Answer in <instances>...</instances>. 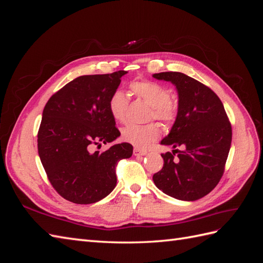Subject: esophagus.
Instances as JSON below:
<instances>
[{
    "mask_svg": "<svg viewBox=\"0 0 263 263\" xmlns=\"http://www.w3.org/2000/svg\"><path fill=\"white\" fill-rule=\"evenodd\" d=\"M134 155L135 156H145V155H147V151L139 149V148H134Z\"/></svg>",
    "mask_w": 263,
    "mask_h": 263,
    "instance_id": "1",
    "label": "esophagus"
}]
</instances>
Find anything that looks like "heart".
Listing matches in <instances>:
<instances>
[{
    "mask_svg": "<svg viewBox=\"0 0 263 263\" xmlns=\"http://www.w3.org/2000/svg\"><path fill=\"white\" fill-rule=\"evenodd\" d=\"M129 87L136 97L144 100L150 105V119L155 118L165 125L174 123L178 116V106L174 101L171 100V92L168 87L149 80L134 81L130 83ZM127 105H128V100L123 91L116 90L110 94L108 99V109L115 121H125ZM159 137H160V129L156 124H148L145 126L128 124L122 129V139L140 148L148 147Z\"/></svg>",
    "mask_w": 263,
    "mask_h": 263,
    "instance_id": "b5f03b06",
    "label": "heart"
}]
</instances>
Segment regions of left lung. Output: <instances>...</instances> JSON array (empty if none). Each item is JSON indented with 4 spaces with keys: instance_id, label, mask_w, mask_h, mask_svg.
Masks as SVG:
<instances>
[{
    "instance_id": "left-lung-1",
    "label": "left lung",
    "mask_w": 263,
    "mask_h": 263,
    "mask_svg": "<svg viewBox=\"0 0 263 263\" xmlns=\"http://www.w3.org/2000/svg\"><path fill=\"white\" fill-rule=\"evenodd\" d=\"M153 77L177 87L178 116L161 145L182 148L161 155L164 163L154 174V182L177 200L196 201L209 194L222 177L232 145V125L221 101L209 86L172 71Z\"/></svg>"
}]
</instances>
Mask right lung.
I'll return each instance as SVG.
<instances>
[{"label":"right lung","mask_w":263,"mask_h":263,"mask_svg":"<svg viewBox=\"0 0 263 263\" xmlns=\"http://www.w3.org/2000/svg\"><path fill=\"white\" fill-rule=\"evenodd\" d=\"M127 71L81 76L55 92L45 105L37 135L38 155L51 185L66 200L92 204L116 186V165L130 158L128 142L104 153L93 145L112 142L121 133L108 109V99Z\"/></svg>","instance_id":"1"}]
</instances>
